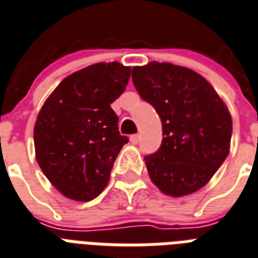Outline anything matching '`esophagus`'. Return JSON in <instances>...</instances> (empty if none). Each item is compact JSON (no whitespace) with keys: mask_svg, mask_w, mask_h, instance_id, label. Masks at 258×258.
Returning <instances> with one entry per match:
<instances>
[{"mask_svg":"<svg viewBox=\"0 0 258 258\" xmlns=\"http://www.w3.org/2000/svg\"><path fill=\"white\" fill-rule=\"evenodd\" d=\"M130 141H131V143H133V145H137V143L139 142V135H138V134H134V135H131V137H130Z\"/></svg>","mask_w":258,"mask_h":258,"instance_id":"34e87169","label":"esophagus"}]
</instances>
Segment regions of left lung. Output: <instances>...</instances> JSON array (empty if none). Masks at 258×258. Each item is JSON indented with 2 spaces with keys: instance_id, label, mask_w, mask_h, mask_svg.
<instances>
[{
  "instance_id": "obj_1",
  "label": "left lung",
  "mask_w": 258,
  "mask_h": 258,
  "mask_svg": "<svg viewBox=\"0 0 258 258\" xmlns=\"http://www.w3.org/2000/svg\"><path fill=\"white\" fill-rule=\"evenodd\" d=\"M133 82L162 121V143L145 157L154 185L168 196L199 190L230 151L233 121L211 84L194 70L168 62L133 69Z\"/></svg>"
}]
</instances>
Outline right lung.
Segmentation results:
<instances>
[{
  "label": "right lung",
  "instance_id": "1",
  "mask_svg": "<svg viewBox=\"0 0 258 258\" xmlns=\"http://www.w3.org/2000/svg\"><path fill=\"white\" fill-rule=\"evenodd\" d=\"M131 68L96 63L73 73L48 96L33 128L35 155L60 194L89 202L107 186L112 166L128 142L111 104L124 92Z\"/></svg>",
  "mask_w": 258,
  "mask_h": 258
}]
</instances>
